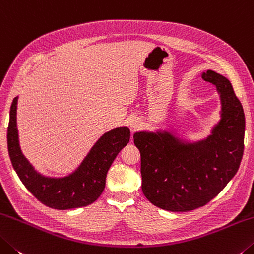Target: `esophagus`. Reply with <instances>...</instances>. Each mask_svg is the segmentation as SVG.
<instances>
[{"label":"esophagus","mask_w":254,"mask_h":254,"mask_svg":"<svg viewBox=\"0 0 254 254\" xmlns=\"http://www.w3.org/2000/svg\"><path fill=\"white\" fill-rule=\"evenodd\" d=\"M140 127H142V122H140L138 118H134L130 120V128L132 129V131L138 130Z\"/></svg>","instance_id":"34e87169"}]
</instances>
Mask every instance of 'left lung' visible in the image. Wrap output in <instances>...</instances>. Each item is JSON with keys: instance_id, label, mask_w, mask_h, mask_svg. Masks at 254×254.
I'll return each mask as SVG.
<instances>
[{"instance_id": "8db88e82", "label": "left lung", "mask_w": 254, "mask_h": 254, "mask_svg": "<svg viewBox=\"0 0 254 254\" xmlns=\"http://www.w3.org/2000/svg\"><path fill=\"white\" fill-rule=\"evenodd\" d=\"M202 78L221 92L222 120L213 135L194 145L179 143L166 132L134 135L143 193L154 206L174 213L200 208L214 199L238 172L243 156L244 111L231 82L213 70Z\"/></svg>"}]
</instances>
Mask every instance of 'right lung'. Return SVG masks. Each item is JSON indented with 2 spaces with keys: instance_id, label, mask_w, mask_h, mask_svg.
<instances>
[{
  "instance_id": "obj_1",
  "label": "right lung",
  "mask_w": 254,
  "mask_h": 254,
  "mask_svg": "<svg viewBox=\"0 0 254 254\" xmlns=\"http://www.w3.org/2000/svg\"><path fill=\"white\" fill-rule=\"evenodd\" d=\"M16 98L10 110L7 151L20 180L44 205L55 209L84 207L97 200L106 185V177L118 153L129 142L126 127L108 131L91 149L75 172L62 179L45 178L37 173L20 151L16 130Z\"/></svg>"
}]
</instances>
